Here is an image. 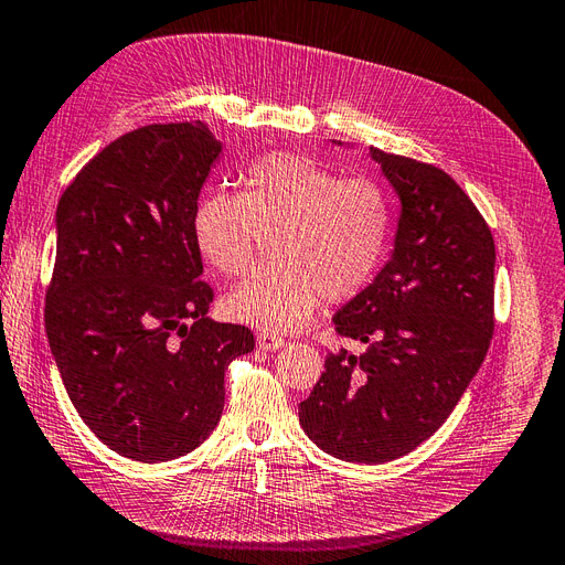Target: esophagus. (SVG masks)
<instances>
[{"instance_id":"obj_1","label":"esophagus","mask_w":565,"mask_h":565,"mask_svg":"<svg viewBox=\"0 0 565 565\" xmlns=\"http://www.w3.org/2000/svg\"><path fill=\"white\" fill-rule=\"evenodd\" d=\"M256 344H259L262 351H278L287 344V341L282 337H276V334L259 332V334H256Z\"/></svg>"}]
</instances>
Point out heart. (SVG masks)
Returning a JSON list of instances; mask_svg holds the SVG:
<instances>
[{"mask_svg": "<svg viewBox=\"0 0 565 565\" xmlns=\"http://www.w3.org/2000/svg\"><path fill=\"white\" fill-rule=\"evenodd\" d=\"M393 228L384 188L339 179L299 152H266L249 167L243 193L202 200L193 235L204 262L241 276L262 231L276 259L256 268L226 297L231 318L270 332L297 330L322 299L347 301L382 266Z\"/></svg>", "mask_w": 565, "mask_h": 565, "instance_id": "obj_1", "label": "heart"}]
</instances>
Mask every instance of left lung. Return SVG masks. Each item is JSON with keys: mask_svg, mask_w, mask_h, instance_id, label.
I'll list each match as a JSON object with an SVG mask.
<instances>
[{"mask_svg": "<svg viewBox=\"0 0 565 565\" xmlns=\"http://www.w3.org/2000/svg\"><path fill=\"white\" fill-rule=\"evenodd\" d=\"M370 158L401 200L398 228L377 278L332 318L367 351L328 355L299 422L328 455L382 465L431 438L481 367L494 330V241L443 169L380 148Z\"/></svg>", "mask_w": 565, "mask_h": 565, "instance_id": "left-lung-1", "label": "left lung"}]
</instances>
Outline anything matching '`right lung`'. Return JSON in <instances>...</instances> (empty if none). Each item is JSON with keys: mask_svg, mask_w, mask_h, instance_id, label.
Here are the masks:
<instances>
[{"mask_svg": "<svg viewBox=\"0 0 565 565\" xmlns=\"http://www.w3.org/2000/svg\"><path fill=\"white\" fill-rule=\"evenodd\" d=\"M224 143L204 122L148 125L65 188L46 337L84 424L117 455L169 461L224 413V374L254 351L245 324L207 316L193 221Z\"/></svg>", "mask_w": 565, "mask_h": 565, "instance_id": "right-lung-1", "label": "right lung"}]
</instances>
